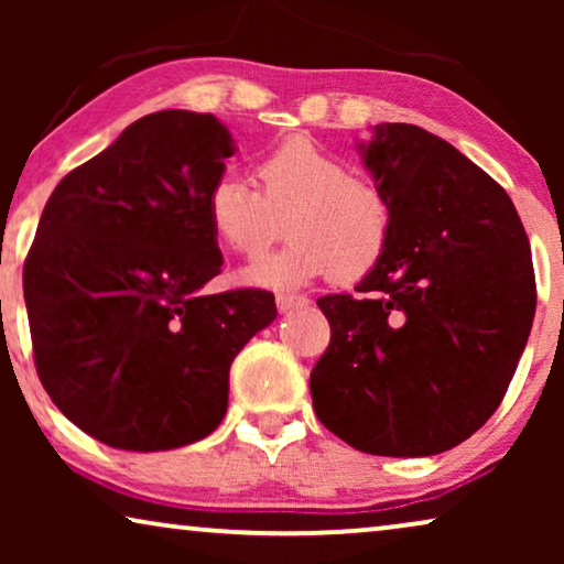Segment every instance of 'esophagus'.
<instances>
[{
  "label": "esophagus",
  "instance_id": "obj_1",
  "mask_svg": "<svg viewBox=\"0 0 564 564\" xmlns=\"http://www.w3.org/2000/svg\"><path fill=\"white\" fill-rule=\"evenodd\" d=\"M305 305H307V297L303 295H290V292H280V295H276V307H280V313L300 311V307Z\"/></svg>",
  "mask_w": 564,
  "mask_h": 564
}]
</instances>
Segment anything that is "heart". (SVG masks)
<instances>
[{"label": "heart", "instance_id": "1", "mask_svg": "<svg viewBox=\"0 0 564 564\" xmlns=\"http://www.w3.org/2000/svg\"><path fill=\"white\" fill-rule=\"evenodd\" d=\"M257 182L253 189L223 172L205 195L207 226L241 257L264 253L288 220L292 241L246 269V282L300 288L330 272L357 282L382 261L392 236L390 197L336 153L311 138H288L257 161Z\"/></svg>", "mask_w": 564, "mask_h": 564}]
</instances>
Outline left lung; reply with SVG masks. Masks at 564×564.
<instances>
[{
	"instance_id": "1",
	"label": "left lung",
	"mask_w": 564,
	"mask_h": 564,
	"mask_svg": "<svg viewBox=\"0 0 564 564\" xmlns=\"http://www.w3.org/2000/svg\"><path fill=\"white\" fill-rule=\"evenodd\" d=\"M359 151L392 236L357 297H318L330 344L313 408L354 449L431 457L506 395L536 311L529 238L506 189L429 130L382 122Z\"/></svg>"
}]
</instances>
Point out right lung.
<instances>
[{"label":"right lung","mask_w":564,"mask_h":564,"mask_svg":"<svg viewBox=\"0 0 564 564\" xmlns=\"http://www.w3.org/2000/svg\"><path fill=\"white\" fill-rule=\"evenodd\" d=\"M234 151L210 112H151L43 207L22 267L37 377L68 421L115 449L213 434L236 354L276 318L267 290L203 292L223 264L205 195Z\"/></svg>","instance_id":"obj_1"}]
</instances>
